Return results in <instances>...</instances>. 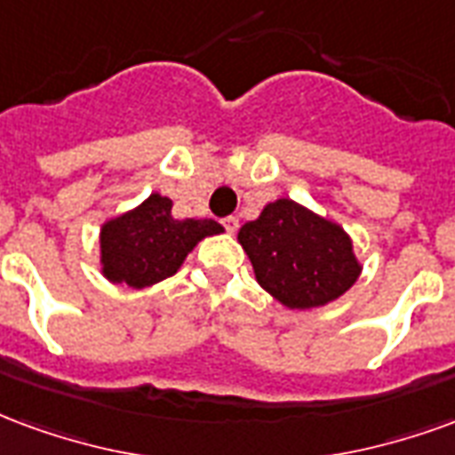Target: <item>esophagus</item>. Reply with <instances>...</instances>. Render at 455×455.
Listing matches in <instances>:
<instances>
[{
	"mask_svg": "<svg viewBox=\"0 0 455 455\" xmlns=\"http://www.w3.org/2000/svg\"><path fill=\"white\" fill-rule=\"evenodd\" d=\"M223 228H225V232H230V235H235V232H237V228H240V220H237V218H225L223 220Z\"/></svg>",
	"mask_w": 455,
	"mask_h": 455,
	"instance_id": "esophagus-1",
	"label": "esophagus"
}]
</instances>
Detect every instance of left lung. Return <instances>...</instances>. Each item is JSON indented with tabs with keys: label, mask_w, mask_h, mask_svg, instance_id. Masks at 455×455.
<instances>
[{
	"label": "left lung",
	"mask_w": 455,
	"mask_h": 455,
	"mask_svg": "<svg viewBox=\"0 0 455 455\" xmlns=\"http://www.w3.org/2000/svg\"><path fill=\"white\" fill-rule=\"evenodd\" d=\"M237 242L257 283L291 310L332 303L363 271L349 232L291 198L264 205L257 220L242 225Z\"/></svg>",
	"instance_id": "left-lung-1"
}]
</instances>
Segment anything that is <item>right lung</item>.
I'll list each match as a JSON object with an SVG mask.
<instances>
[{"label": "right lung", "instance_id": "right-lung-1", "mask_svg": "<svg viewBox=\"0 0 455 455\" xmlns=\"http://www.w3.org/2000/svg\"><path fill=\"white\" fill-rule=\"evenodd\" d=\"M223 225L211 218L172 215V198L150 194L140 205L108 218L99 230V268L111 283L131 288L155 286L174 276L188 251L205 237L220 235Z\"/></svg>", "mask_w": 455, "mask_h": 455}]
</instances>
